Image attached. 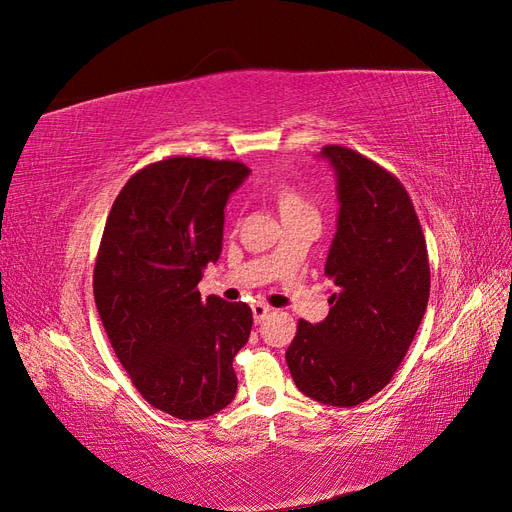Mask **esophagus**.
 <instances>
[{"label":"esophagus","instance_id":"esophagus-1","mask_svg":"<svg viewBox=\"0 0 512 512\" xmlns=\"http://www.w3.org/2000/svg\"><path fill=\"white\" fill-rule=\"evenodd\" d=\"M269 312H271V309L267 305H262V303H254L252 305V314H254V322L256 324H260L262 320H265L269 316Z\"/></svg>","mask_w":512,"mask_h":512}]
</instances>
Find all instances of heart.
<instances>
[{"mask_svg":"<svg viewBox=\"0 0 512 512\" xmlns=\"http://www.w3.org/2000/svg\"><path fill=\"white\" fill-rule=\"evenodd\" d=\"M277 205H280L282 218H286V215L314 211L312 205H309V200L297 188H292V185H280V188H277Z\"/></svg>","mask_w":512,"mask_h":512,"instance_id":"1","label":"heart"}]
</instances>
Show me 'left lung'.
Masks as SVG:
<instances>
[{"instance_id": "left-lung-1", "label": "left lung", "mask_w": 512, "mask_h": 512, "mask_svg": "<svg viewBox=\"0 0 512 512\" xmlns=\"http://www.w3.org/2000/svg\"><path fill=\"white\" fill-rule=\"evenodd\" d=\"M337 177V232L324 265L329 316L299 320L286 350L297 389L320 404L359 406L391 382L429 301L427 243L410 194L348 147L320 151Z\"/></svg>"}]
</instances>
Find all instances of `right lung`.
<instances>
[{
    "label": "right lung",
    "instance_id": "add662e5",
    "mask_svg": "<svg viewBox=\"0 0 512 512\" xmlns=\"http://www.w3.org/2000/svg\"><path fill=\"white\" fill-rule=\"evenodd\" d=\"M247 175L230 160L149 164L104 226L94 269L104 331L138 393L181 421L220 412L237 393L232 359L250 339L252 309L200 299L196 286L222 254L224 207Z\"/></svg>",
    "mask_w": 512,
    "mask_h": 512
}]
</instances>
